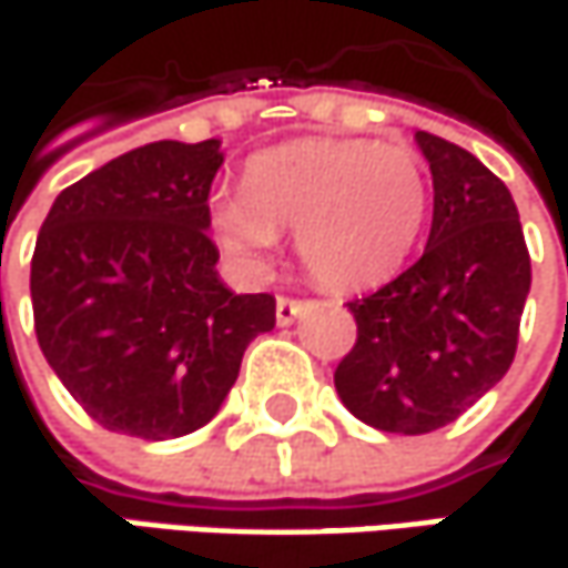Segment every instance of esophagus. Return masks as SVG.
I'll use <instances>...</instances> for the list:
<instances>
[{"label":"esophagus","instance_id":"obj_1","mask_svg":"<svg viewBox=\"0 0 568 568\" xmlns=\"http://www.w3.org/2000/svg\"><path fill=\"white\" fill-rule=\"evenodd\" d=\"M305 308H308V302H305V298H288V295H280V298H276V322H280V325H292Z\"/></svg>","mask_w":568,"mask_h":568}]
</instances>
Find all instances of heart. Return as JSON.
<instances>
[{
	"label": "heart",
	"mask_w": 568,
	"mask_h": 568,
	"mask_svg": "<svg viewBox=\"0 0 568 568\" xmlns=\"http://www.w3.org/2000/svg\"><path fill=\"white\" fill-rule=\"evenodd\" d=\"M429 169L413 145L298 139L256 152L236 197L214 207V233L236 260L260 263L295 231L302 266L332 292L387 283L429 214Z\"/></svg>",
	"instance_id": "1"
}]
</instances>
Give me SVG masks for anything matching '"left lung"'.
<instances>
[{
    "instance_id": "obj_1",
    "label": "left lung",
    "mask_w": 568,
    "mask_h": 568,
    "mask_svg": "<svg viewBox=\"0 0 568 568\" xmlns=\"http://www.w3.org/2000/svg\"><path fill=\"white\" fill-rule=\"evenodd\" d=\"M433 172L423 256L347 302L357 341L341 357L344 406L381 433L423 436L455 423L514 364L530 253L507 184L468 149L416 132Z\"/></svg>"
}]
</instances>
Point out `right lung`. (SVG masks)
Wrapping results in <instances>:
<instances>
[{"mask_svg":"<svg viewBox=\"0 0 568 568\" xmlns=\"http://www.w3.org/2000/svg\"><path fill=\"white\" fill-rule=\"evenodd\" d=\"M217 139L149 142L58 194L31 256L38 347L93 423L179 438L214 419L246 344L276 325L270 292L217 280Z\"/></svg>","mask_w":568,"mask_h":568,"instance_id":"1","label":"right lung"}]
</instances>
